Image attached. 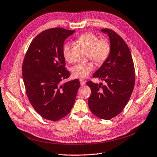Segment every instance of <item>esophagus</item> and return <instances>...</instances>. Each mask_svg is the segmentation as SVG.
Returning <instances> with one entry per match:
<instances>
[{"mask_svg": "<svg viewBox=\"0 0 157 157\" xmlns=\"http://www.w3.org/2000/svg\"><path fill=\"white\" fill-rule=\"evenodd\" d=\"M79 82H80V83H81L82 86H85V85H86V82H85L84 80H83V79H80V80H79Z\"/></svg>", "mask_w": 157, "mask_h": 157, "instance_id": "34e87169", "label": "esophagus"}]
</instances>
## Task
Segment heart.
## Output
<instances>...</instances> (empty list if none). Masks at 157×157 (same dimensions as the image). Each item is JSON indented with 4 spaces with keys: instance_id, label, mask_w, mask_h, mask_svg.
Returning a JSON list of instances; mask_svg holds the SVG:
<instances>
[{
    "instance_id": "obj_1",
    "label": "heart",
    "mask_w": 157,
    "mask_h": 157,
    "mask_svg": "<svg viewBox=\"0 0 157 157\" xmlns=\"http://www.w3.org/2000/svg\"><path fill=\"white\" fill-rule=\"evenodd\" d=\"M78 40L89 49L88 58L97 64H102L108 59L110 52V44L106 39H98L95 34L87 32L79 35ZM71 49V43H67L64 44L62 52L64 58L68 62L72 61ZM94 68L93 62H87L75 64L71 69V72L74 77L83 79L87 78Z\"/></svg>"
}]
</instances>
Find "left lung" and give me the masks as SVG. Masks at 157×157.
<instances>
[{"mask_svg": "<svg viewBox=\"0 0 157 157\" xmlns=\"http://www.w3.org/2000/svg\"><path fill=\"white\" fill-rule=\"evenodd\" d=\"M101 31L108 35L110 52L93 77L106 84L87 82L91 90L88 105L94 115L110 120L119 114L127 105L135 84V70L131 52L124 39L113 30L102 29Z\"/></svg>", "mask_w": 157, "mask_h": 157, "instance_id": "left-lung-1", "label": "left lung"}]
</instances>
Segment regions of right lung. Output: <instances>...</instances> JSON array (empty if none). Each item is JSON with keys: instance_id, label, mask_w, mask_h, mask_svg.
Wrapping results in <instances>:
<instances>
[{"instance_id": "obj_1", "label": "right lung", "mask_w": 157, "mask_h": 157, "mask_svg": "<svg viewBox=\"0 0 157 157\" xmlns=\"http://www.w3.org/2000/svg\"><path fill=\"white\" fill-rule=\"evenodd\" d=\"M75 32L60 28L43 31L35 37L27 51L22 76L29 101L44 119L57 121L70 113L80 86L69 78L63 56L65 39Z\"/></svg>"}]
</instances>
